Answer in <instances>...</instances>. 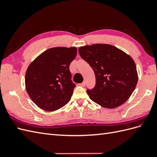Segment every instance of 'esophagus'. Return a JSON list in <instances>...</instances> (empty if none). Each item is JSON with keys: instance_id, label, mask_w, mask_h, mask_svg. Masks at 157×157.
<instances>
[{"instance_id": "obj_1", "label": "esophagus", "mask_w": 157, "mask_h": 157, "mask_svg": "<svg viewBox=\"0 0 157 157\" xmlns=\"http://www.w3.org/2000/svg\"><path fill=\"white\" fill-rule=\"evenodd\" d=\"M85 84H86V82H85L84 81V82H82L81 84H80V86H84Z\"/></svg>"}]
</instances>
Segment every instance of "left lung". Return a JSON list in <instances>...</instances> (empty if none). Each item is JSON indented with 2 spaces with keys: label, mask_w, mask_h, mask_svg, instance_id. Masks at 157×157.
I'll return each mask as SVG.
<instances>
[{
  "label": "left lung",
  "mask_w": 157,
  "mask_h": 157,
  "mask_svg": "<svg viewBox=\"0 0 157 157\" xmlns=\"http://www.w3.org/2000/svg\"><path fill=\"white\" fill-rule=\"evenodd\" d=\"M80 57L96 76V85L86 92L93 101L113 109L121 105L136 88L137 73L134 61L125 52L110 44L80 47Z\"/></svg>",
  "instance_id": "obj_1"
}]
</instances>
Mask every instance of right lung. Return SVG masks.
Here are the masks:
<instances>
[{"mask_svg":"<svg viewBox=\"0 0 157 157\" xmlns=\"http://www.w3.org/2000/svg\"><path fill=\"white\" fill-rule=\"evenodd\" d=\"M77 52L75 47L50 48L28 67L25 74L26 90L38 107L52 111L69 101L76 86L71 80L69 65Z\"/></svg>","mask_w":157,"mask_h":157,"instance_id":"add662e5","label":"right lung"}]
</instances>
